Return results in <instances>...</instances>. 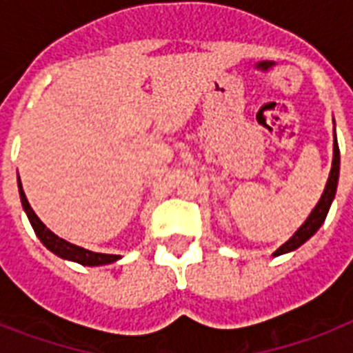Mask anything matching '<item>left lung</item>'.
Masks as SVG:
<instances>
[{"label": "left lung", "instance_id": "left-lung-1", "mask_svg": "<svg viewBox=\"0 0 353 353\" xmlns=\"http://www.w3.org/2000/svg\"><path fill=\"white\" fill-rule=\"evenodd\" d=\"M339 163H341L339 144H337V139H335L332 170H330V177H328V181H326V187H324L323 196H321V199H319V203L315 205V209L312 210V214L307 216V220L302 223L301 229L291 236L284 245H280L279 249L273 252V256H280V254H285V252H291V251H295V249H299L302 243H306V241L319 231V227L323 225L324 220H326V214H328L330 205H332V201H334L335 198V192H337V181H339Z\"/></svg>", "mask_w": 353, "mask_h": 353}]
</instances>
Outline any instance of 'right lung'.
Returning a JSON list of instances; mask_svg holds the SVG:
<instances>
[{"mask_svg":"<svg viewBox=\"0 0 353 353\" xmlns=\"http://www.w3.org/2000/svg\"><path fill=\"white\" fill-rule=\"evenodd\" d=\"M18 188H19V198H21V205H23V210L27 218H29L30 225L34 229L36 236L40 238V241L49 249L51 252H54L57 256L63 258V260H71V262L82 263V265H106V263L117 262L119 254H104V252H93L88 251L84 247L74 245V243H69L63 238L57 236L52 231H49L43 221L36 216V212L30 209L29 201H27V196L23 192V187H21V181H19L18 176Z\"/></svg>","mask_w":353,"mask_h":353,"instance_id":"1","label":"right lung"}]
</instances>
